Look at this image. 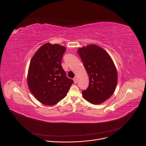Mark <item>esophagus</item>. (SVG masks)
<instances>
[{"mask_svg": "<svg viewBox=\"0 0 146 146\" xmlns=\"http://www.w3.org/2000/svg\"><path fill=\"white\" fill-rule=\"evenodd\" d=\"M73 80H74V82L75 83H77V77H75L74 78H73Z\"/></svg>", "mask_w": 146, "mask_h": 146, "instance_id": "34e87169", "label": "esophagus"}]
</instances>
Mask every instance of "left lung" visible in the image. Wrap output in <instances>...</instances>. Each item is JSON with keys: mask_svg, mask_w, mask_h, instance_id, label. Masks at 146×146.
I'll return each mask as SVG.
<instances>
[{"mask_svg": "<svg viewBox=\"0 0 146 146\" xmlns=\"http://www.w3.org/2000/svg\"><path fill=\"white\" fill-rule=\"evenodd\" d=\"M89 77V86L82 91L86 100L100 104L114 93L117 83V72L108 53L101 47L92 44L78 50Z\"/></svg>", "mask_w": 146, "mask_h": 146, "instance_id": "1", "label": "left lung"}]
</instances>
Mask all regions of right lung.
Listing matches in <instances>:
<instances>
[{
	"instance_id": "1",
	"label": "right lung",
	"mask_w": 146,
	"mask_h": 146,
	"mask_svg": "<svg viewBox=\"0 0 146 146\" xmlns=\"http://www.w3.org/2000/svg\"><path fill=\"white\" fill-rule=\"evenodd\" d=\"M65 51L64 46L46 43L38 48L31 60L28 87L44 105H54L63 99L73 83L61 65Z\"/></svg>"
}]
</instances>
